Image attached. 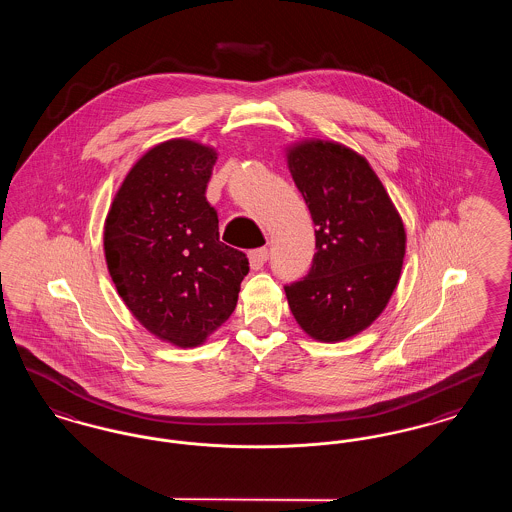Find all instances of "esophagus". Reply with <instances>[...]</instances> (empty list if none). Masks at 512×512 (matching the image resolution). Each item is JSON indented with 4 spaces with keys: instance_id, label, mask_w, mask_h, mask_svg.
<instances>
[{
    "instance_id": "1",
    "label": "esophagus",
    "mask_w": 512,
    "mask_h": 512,
    "mask_svg": "<svg viewBox=\"0 0 512 512\" xmlns=\"http://www.w3.org/2000/svg\"><path fill=\"white\" fill-rule=\"evenodd\" d=\"M267 259V247H259V249H251V251H249V265H251L253 270H259V268H263V265L267 263Z\"/></svg>"
}]
</instances>
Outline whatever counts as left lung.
Masks as SVG:
<instances>
[{"label": "left lung", "instance_id": "1", "mask_svg": "<svg viewBox=\"0 0 512 512\" xmlns=\"http://www.w3.org/2000/svg\"><path fill=\"white\" fill-rule=\"evenodd\" d=\"M288 165L317 226L309 272L286 284L299 326L320 341L355 336L378 317L397 286L405 228L365 157L330 144L290 149Z\"/></svg>", "mask_w": 512, "mask_h": 512}]
</instances>
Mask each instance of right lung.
<instances>
[{
    "instance_id": "obj_1",
    "label": "right lung",
    "mask_w": 512,
    "mask_h": 512,
    "mask_svg": "<svg viewBox=\"0 0 512 512\" xmlns=\"http://www.w3.org/2000/svg\"><path fill=\"white\" fill-rule=\"evenodd\" d=\"M217 153L190 140L149 149L105 220V259L117 292L147 330L194 347L230 317L249 272L244 251L219 240L205 197Z\"/></svg>"
}]
</instances>
